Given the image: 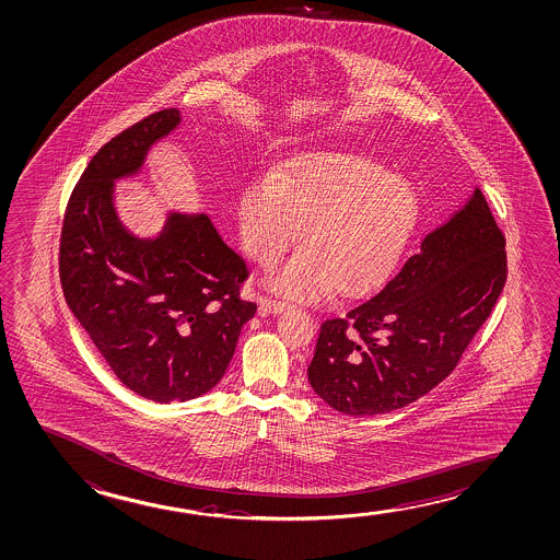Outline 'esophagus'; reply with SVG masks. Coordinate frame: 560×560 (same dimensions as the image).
Here are the masks:
<instances>
[{
	"instance_id": "1",
	"label": "esophagus",
	"mask_w": 560,
	"mask_h": 560,
	"mask_svg": "<svg viewBox=\"0 0 560 560\" xmlns=\"http://www.w3.org/2000/svg\"><path fill=\"white\" fill-rule=\"evenodd\" d=\"M290 305L285 301L272 300V298H260V311L262 313H282Z\"/></svg>"
}]
</instances>
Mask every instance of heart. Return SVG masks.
<instances>
[{
	"label": "heart",
	"mask_w": 560,
	"mask_h": 560,
	"mask_svg": "<svg viewBox=\"0 0 560 560\" xmlns=\"http://www.w3.org/2000/svg\"><path fill=\"white\" fill-rule=\"evenodd\" d=\"M243 249L275 267L301 232V249L270 278L292 300L335 290L358 298L383 284L418 225V192L408 179L361 154H311L243 189Z\"/></svg>",
	"instance_id": "b5f03b06"
}]
</instances>
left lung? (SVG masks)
Segmentation results:
<instances>
[{
	"label": "left lung",
	"instance_id": "left-lung-1",
	"mask_svg": "<svg viewBox=\"0 0 560 560\" xmlns=\"http://www.w3.org/2000/svg\"><path fill=\"white\" fill-rule=\"evenodd\" d=\"M396 275L320 325L313 390L348 416L404 408L443 383L506 284V240L483 192L425 235Z\"/></svg>",
	"mask_w": 560,
	"mask_h": 560
}]
</instances>
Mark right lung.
I'll use <instances>...</instances> for the list:
<instances>
[{
    "mask_svg": "<svg viewBox=\"0 0 560 560\" xmlns=\"http://www.w3.org/2000/svg\"><path fill=\"white\" fill-rule=\"evenodd\" d=\"M177 124L176 108L162 109L106 142L69 197L59 237L69 310L117 378L160 404L217 386L257 311L240 295L247 262L207 214H172L152 242L117 222L114 179L135 174L152 142Z\"/></svg>",
    "mask_w": 560,
    "mask_h": 560,
    "instance_id": "obj_1",
    "label": "right lung"
}]
</instances>
